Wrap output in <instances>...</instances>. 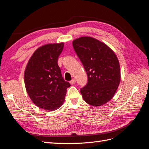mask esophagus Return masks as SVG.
I'll return each instance as SVG.
<instances>
[{"instance_id":"1","label":"esophagus","mask_w":149,"mask_h":149,"mask_svg":"<svg viewBox=\"0 0 149 149\" xmlns=\"http://www.w3.org/2000/svg\"><path fill=\"white\" fill-rule=\"evenodd\" d=\"M75 83H76V80H75V79H72L70 81V83L71 84H75Z\"/></svg>"}]
</instances>
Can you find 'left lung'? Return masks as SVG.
<instances>
[{
    "label": "left lung",
    "instance_id": "8db88e82",
    "mask_svg": "<svg viewBox=\"0 0 149 149\" xmlns=\"http://www.w3.org/2000/svg\"><path fill=\"white\" fill-rule=\"evenodd\" d=\"M73 47L88 76V83L80 89L84 101L100 106L110 101L120 79V66L114 52L106 44L88 37L73 42Z\"/></svg>",
    "mask_w": 149,
    "mask_h": 149
}]
</instances>
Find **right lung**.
<instances>
[{"label": "right lung", "instance_id": "obj_1", "mask_svg": "<svg viewBox=\"0 0 149 149\" xmlns=\"http://www.w3.org/2000/svg\"><path fill=\"white\" fill-rule=\"evenodd\" d=\"M64 44H48L31 56L24 74L26 90L35 105L49 111L63 103L70 84L62 77L58 60Z\"/></svg>", "mask_w": 149, "mask_h": 149}]
</instances>
